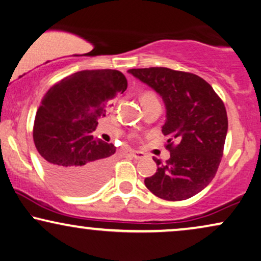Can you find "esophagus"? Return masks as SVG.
Returning <instances> with one entry per match:
<instances>
[{
    "mask_svg": "<svg viewBox=\"0 0 261 261\" xmlns=\"http://www.w3.org/2000/svg\"><path fill=\"white\" fill-rule=\"evenodd\" d=\"M129 154L133 156L134 159H142V158H145V154L142 152H138V151H129Z\"/></svg>",
    "mask_w": 261,
    "mask_h": 261,
    "instance_id": "34e87169",
    "label": "esophagus"
}]
</instances>
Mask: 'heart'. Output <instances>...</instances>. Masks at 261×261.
Listing matches in <instances>:
<instances>
[{
	"label": "heart",
	"instance_id": "obj_1",
	"mask_svg": "<svg viewBox=\"0 0 261 261\" xmlns=\"http://www.w3.org/2000/svg\"><path fill=\"white\" fill-rule=\"evenodd\" d=\"M155 95L152 94V92H145L144 95L141 96V102L144 101H149V99H155Z\"/></svg>",
	"mask_w": 261,
	"mask_h": 261
}]
</instances>
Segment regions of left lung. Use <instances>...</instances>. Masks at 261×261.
I'll list each match as a JSON object with an SVG mask.
<instances>
[{
  "label": "left lung",
  "mask_w": 261,
  "mask_h": 261,
  "mask_svg": "<svg viewBox=\"0 0 261 261\" xmlns=\"http://www.w3.org/2000/svg\"><path fill=\"white\" fill-rule=\"evenodd\" d=\"M128 72L158 92L166 107L162 132L170 159H154L158 170L146 178V188L166 201L192 197L213 180L223 155L228 119L222 99L197 74L167 67Z\"/></svg>",
  "instance_id": "obj_1"
}]
</instances>
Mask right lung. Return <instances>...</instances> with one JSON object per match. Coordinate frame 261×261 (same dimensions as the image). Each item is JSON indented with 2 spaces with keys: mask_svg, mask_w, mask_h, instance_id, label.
Instances as JSON below:
<instances>
[{
  "mask_svg": "<svg viewBox=\"0 0 261 261\" xmlns=\"http://www.w3.org/2000/svg\"><path fill=\"white\" fill-rule=\"evenodd\" d=\"M126 89L120 71L84 70L63 78L41 99L34 144L47 176L66 194L88 195L109 178L116 147L95 139L92 132L107 115L110 99Z\"/></svg>",
  "mask_w": 261,
  "mask_h": 261,
  "instance_id": "add662e5",
  "label": "right lung"
}]
</instances>
